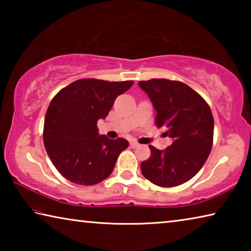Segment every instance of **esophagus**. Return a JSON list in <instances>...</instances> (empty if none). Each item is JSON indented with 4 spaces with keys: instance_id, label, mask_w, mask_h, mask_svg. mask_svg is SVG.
Instances as JSON below:
<instances>
[{
    "instance_id": "esophagus-1",
    "label": "esophagus",
    "mask_w": 251,
    "mask_h": 251,
    "mask_svg": "<svg viewBox=\"0 0 251 251\" xmlns=\"http://www.w3.org/2000/svg\"><path fill=\"white\" fill-rule=\"evenodd\" d=\"M130 147H131V148L139 147V144H138L137 142H135V141H131V142H130Z\"/></svg>"
}]
</instances>
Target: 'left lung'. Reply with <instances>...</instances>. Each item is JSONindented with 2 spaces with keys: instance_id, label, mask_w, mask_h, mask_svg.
I'll list each match as a JSON object with an SVG mask.
<instances>
[{
  "instance_id": "obj_1",
  "label": "left lung",
  "mask_w": 251,
  "mask_h": 251,
  "mask_svg": "<svg viewBox=\"0 0 251 251\" xmlns=\"http://www.w3.org/2000/svg\"><path fill=\"white\" fill-rule=\"evenodd\" d=\"M150 97L156 126L173 139L166 150L150 145L151 157L141 164L144 177L160 187H175L196 175L210 154L214 117L206 100L178 80L152 78L138 82Z\"/></svg>"
}]
</instances>
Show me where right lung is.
<instances>
[{"mask_svg": "<svg viewBox=\"0 0 251 251\" xmlns=\"http://www.w3.org/2000/svg\"><path fill=\"white\" fill-rule=\"evenodd\" d=\"M133 84V80L83 78L54 96L45 115L44 146L55 168L67 180L95 185L112 174L128 142L100 135L96 124L108 115L116 97Z\"/></svg>", "mask_w": 251, "mask_h": 251, "instance_id": "obj_1", "label": "right lung"}]
</instances>
